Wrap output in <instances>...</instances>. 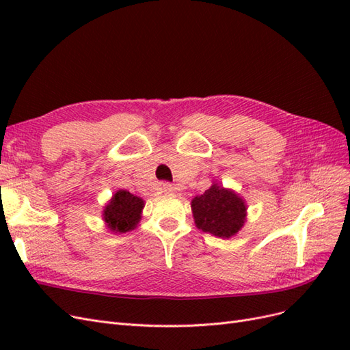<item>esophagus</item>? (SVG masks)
<instances>
[{"mask_svg":"<svg viewBox=\"0 0 350 350\" xmlns=\"http://www.w3.org/2000/svg\"><path fill=\"white\" fill-rule=\"evenodd\" d=\"M162 193L169 194V196H174L175 194V187L171 185V184H167V183H163L162 184Z\"/></svg>","mask_w":350,"mask_h":350,"instance_id":"34e87169","label":"esophagus"}]
</instances>
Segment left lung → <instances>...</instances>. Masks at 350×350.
<instances>
[{
  "label": "left lung",
  "mask_w": 350,
  "mask_h": 350,
  "mask_svg": "<svg viewBox=\"0 0 350 350\" xmlns=\"http://www.w3.org/2000/svg\"><path fill=\"white\" fill-rule=\"evenodd\" d=\"M247 208L245 200L217 181L191 200L196 226L217 238L235 237L247 221Z\"/></svg>",
  "instance_id": "8db88e82"
}]
</instances>
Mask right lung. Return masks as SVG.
Listing matches in <instances>:
<instances>
[{
	"label": "right lung",
	"mask_w": 350,
	"mask_h": 350,
	"mask_svg": "<svg viewBox=\"0 0 350 350\" xmlns=\"http://www.w3.org/2000/svg\"><path fill=\"white\" fill-rule=\"evenodd\" d=\"M144 200L126 189L115 191L102 210L105 226L112 234H125L139 226L144 208Z\"/></svg>",
	"instance_id": "1"
}]
</instances>
